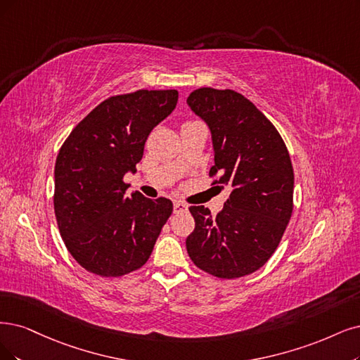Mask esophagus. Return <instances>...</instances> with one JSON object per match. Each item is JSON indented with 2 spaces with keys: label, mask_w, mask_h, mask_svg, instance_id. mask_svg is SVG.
Listing matches in <instances>:
<instances>
[{
  "label": "esophagus",
  "mask_w": 360,
  "mask_h": 360,
  "mask_svg": "<svg viewBox=\"0 0 360 360\" xmlns=\"http://www.w3.org/2000/svg\"><path fill=\"white\" fill-rule=\"evenodd\" d=\"M185 210H188V206L185 203H182V202L173 203V212H175V214H179V212H185Z\"/></svg>",
  "instance_id": "34e87169"
}]
</instances>
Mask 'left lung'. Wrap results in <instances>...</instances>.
<instances>
[{
  "mask_svg": "<svg viewBox=\"0 0 360 360\" xmlns=\"http://www.w3.org/2000/svg\"><path fill=\"white\" fill-rule=\"evenodd\" d=\"M207 124L215 166L214 184L231 188L214 218L205 206H191L194 231L187 237L191 261L221 278H236L270 259L292 215L294 169L286 145L257 106L234 90L203 87L187 99Z\"/></svg>",
  "mask_w": 360,
  "mask_h": 360,
  "instance_id": "1",
  "label": "left lung"
}]
</instances>
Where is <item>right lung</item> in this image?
Masks as SVG:
<instances>
[{"label": "right lung", "instance_id": "1", "mask_svg": "<svg viewBox=\"0 0 360 360\" xmlns=\"http://www.w3.org/2000/svg\"><path fill=\"white\" fill-rule=\"evenodd\" d=\"M176 90H138L99 103L62 145L55 165V214L74 259L118 277L148 261L173 205L126 194L151 130L175 110Z\"/></svg>", "mask_w": 360, "mask_h": 360}]
</instances>
